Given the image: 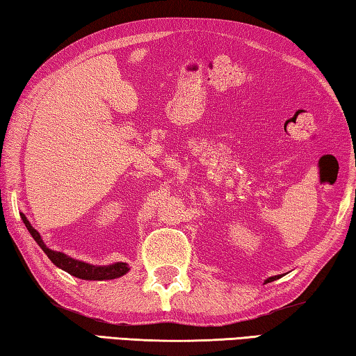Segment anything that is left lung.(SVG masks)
Returning <instances> with one entry per match:
<instances>
[{
  "mask_svg": "<svg viewBox=\"0 0 356 356\" xmlns=\"http://www.w3.org/2000/svg\"><path fill=\"white\" fill-rule=\"evenodd\" d=\"M277 277H278V275H277ZM277 277H270V278H267V280H266V282H264V283H269V282H273V280H275V278H277Z\"/></svg>",
  "mask_w": 356,
  "mask_h": 356,
  "instance_id": "1",
  "label": "left lung"
}]
</instances>
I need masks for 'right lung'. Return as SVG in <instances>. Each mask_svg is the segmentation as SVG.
<instances>
[{"label":"right lung","instance_id":"1","mask_svg":"<svg viewBox=\"0 0 356 356\" xmlns=\"http://www.w3.org/2000/svg\"><path fill=\"white\" fill-rule=\"evenodd\" d=\"M22 220L24 225H26L28 232L33 236L34 241L39 244V247L45 252L47 257L49 258V261L59 269L65 270L70 275L81 278V280H95V282H103V280H115L118 277H123L124 273H128L129 266L127 263H114V264H108V266H93L89 263H84V261L74 259L68 254L62 253V252H56L48 248L45 245V242L42 241V236L39 234L35 228H33L29 220L26 219V216L20 214Z\"/></svg>","mask_w":356,"mask_h":356}]
</instances>
